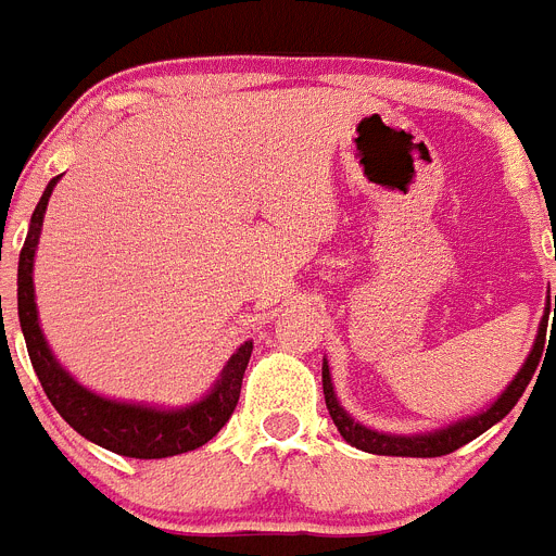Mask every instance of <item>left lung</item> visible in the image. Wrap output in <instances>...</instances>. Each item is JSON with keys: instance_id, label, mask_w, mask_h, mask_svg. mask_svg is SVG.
<instances>
[{"instance_id": "left-lung-1", "label": "left lung", "mask_w": 556, "mask_h": 556, "mask_svg": "<svg viewBox=\"0 0 556 556\" xmlns=\"http://www.w3.org/2000/svg\"><path fill=\"white\" fill-rule=\"evenodd\" d=\"M554 311H556V300H554ZM543 345H545V323L536 333V342L531 354H528L526 365H522V371L517 374V380L511 386L505 388L503 396H500L497 403L485 408L477 417H468L463 422H454V426L442 428V431H434V434H417V437H391V434H380V431H371V428L359 426L354 419L340 408L337 403V396H333V386L331 377H328V365H323V391H325V405H328V414H331L333 426L342 434V440L351 442L354 448L368 451V454H382V457H442V454H451V451L463 448L466 442L477 440L482 431H489L494 422L508 414L514 405L520 403L522 391L534 377L536 365H540V356H543Z\"/></svg>"}]
</instances>
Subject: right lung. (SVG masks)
<instances>
[{"label":"right lung","mask_w":556,"mask_h":556,"mask_svg":"<svg viewBox=\"0 0 556 556\" xmlns=\"http://www.w3.org/2000/svg\"><path fill=\"white\" fill-rule=\"evenodd\" d=\"M56 182L59 176H53L48 188H45L42 200L36 205L34 216H30L28 237H25V245H22L20 254V279H16V286H20L16 288L20 325L22 333H25V345H28L30 365H34L36 377L42 382L45 394H48L53 408L59 410V417L65 419L76 434H83L85 440L97 442L102 448L122 454V457L162 459L200 448L207 440H214L219 434V428L231 419L254 345L245 342L228 359L223 377H219V382L205 400L179 410H156L146 408V405L114 403V400H102V396L90 394L88 388L74 382V377H67L62 371V365L53 359L51 349H48V342L42 337V328H39V319H36L34 302L36 242H39V231H42L48 197H51Z\"/></svg>","instance_id":"add662e5"}]
</instances>
